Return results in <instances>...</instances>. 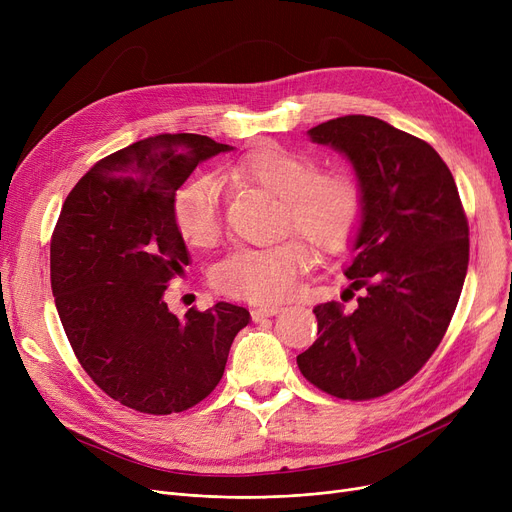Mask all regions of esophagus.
<instances>
[{
	"label": "esophagus",
	"mask_w": 512,
	"mask_h": 512,
	"mask_svg": "<svg viewBox=\"0 0 512 512\" xmlns=\"http://www.w3.org/2000/svg\"><path fill=\"white\" fill-rule=\"evenodd\" d=\"M282 311L280 305H265V307H259V309H253V321H263L265 317H274Z\"/></svg>",
	"instance_id": "obj_1"
}]
</instances>
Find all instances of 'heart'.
Returning a JSON list of instances; mask_svg holds the SVG:
<instances>
[{"label":"heart","instance_id":"obj_1","mask_svg":"<svg viewBox=\"0 0 512 512\" xmlns=\"http://www.w3.org/2000/svg\"><path fill=\"white\" fill-rule=\"evenodd\" d=\"M228 174L282 197L280 232H297L319 253H342L355 240L363 220V193L348 172H317L309 155L272 143L236 159ZM220 193V180L213 174H195L176 191L174 222L188 245L205 249L218 240ZM311 257V249L299 238L261 249H236L213 267L211 284L234 299L278 303L297 288Z\"/></svg>","mask_w":512,"mask_h":512}]
</instances>
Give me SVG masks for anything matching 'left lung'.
Wrapping results in <instances>:
<instances>
[{
    "mask_svg": "<svg viewBox=\"0 0 512 512\" xmlns=\"http://www.w3.org/2000/svg\"><path fill=\"white\" fill-rule=\"evenodd\" d=\"M351 161L363 220L344 292L313 309L319 338L297 357L305 378L336 398L384 396L434 355L459 303L469 265V224L459 188L432 145L373 116H342L309 130Z\"/></svg>",
    "mask_w": 512,
    "mask_h": 512,
    "instance_id": "1",
    "label": "left lung"
}]
</instances>
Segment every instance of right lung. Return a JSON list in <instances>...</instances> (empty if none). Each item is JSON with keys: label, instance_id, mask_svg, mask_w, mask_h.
<instances>
[{"label": "right lung", "instance_id": "add662e5", "mask_svg": "<svg viewBox=\"0 0 512 512\" xmlns=\"http://www.w3.org/2000/svg\"><path fill=\"white\" fill-rule=\"evenodd\" d=\"M230 149L201 134H157L97 161L64 201L49 255L58 315L89 378L128 409L195 407L251 319L232 303L176 317L164 301L188 265L174 195L201 161Z\"/></svg>", "mask_w": 512, "mask_h": 512}]
</instances>
